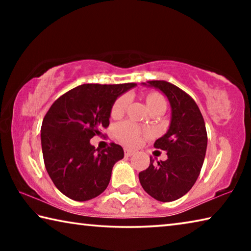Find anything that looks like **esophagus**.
<instances>
[{
	"label": "esophagus",
	"instance_id": "obj_1",
	"mask_svg": "<svg viewBox=\"0 0 251 251\" xmlns=\"http://www.w3.org/2000/svg\"><path fill=\"white\" fill-rule=\"evenodd\" d=\"M124 152H125L126 156H131V155L135 154V151L129 150V148H124Z\"/></svg>",
	"mask_w": 251,
	"mask_h": 251
}]
</instances>
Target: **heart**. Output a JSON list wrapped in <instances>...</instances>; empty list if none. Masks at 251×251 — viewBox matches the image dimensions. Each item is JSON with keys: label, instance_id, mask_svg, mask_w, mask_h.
I'll return each mask as SVG.
<instances>
[{"label": "heart", "instance_id": "heart-1", "mask_svg": "<svg viewBox=\"0 0 251 251\" xmlns=\"http://www.w3.org/2000/svg\"><path fill=\"white\" fill-rule=\"evenodd\" d=\"M129 100L130 96L128 94H124L118 97L114 101L112 109H110V116L113 118H120L124 115L127 107H128ZM146 103L151 112L166 108V100L160 94L155 92L148 93L146 95ZM115 134L118 141H121L125 145L136 146L142 142L144 136L150 135V130L139 128L137 125H135L131 122H123L116 126Z\"/></svg>", "mask_w": 251, "mask_h": 251}]
</instances>
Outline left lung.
<instances>
[{
	"mask_svg": "<svg viewBox=\"0 0 251 251\" xmlns=\"http://www.w3.org/2000/svg\"><path fill=\"white\" fill-rule=\"evenodd\" d=\"M147 83L167 96L172 121L167 133L154 144L167 151V159L154 163L151 158L148 168L138 174L139 181L152 198L174 201L189 192L201 174L207 150L205 121L196 101L176 85L166 80Z\"/></svg>",
	"mask_w": 251,
	"mask_h": 251,
	"instance_id": "left-lung-1",
	"label": "left lung"
}]
</instances>
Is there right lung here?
Wrapping results in <instances>:
<instances>
[{
	"instance_id": "add662e5",
	"label": "right lung",
	"mask_w": 251,
	"mask_h": 251,
	"mask_svg": "<svg viewBox=\"0 0 251 251\" xmlns=\"http://www.w3.org/2000/svg\"><path fill=\"white\" fill-rule=\"evenodd\" d=\"M135 85H79L59 96L48 110L41 127L44 164L65 196L85 201L107 188L114 164L124 157V151L115 143L95 150L90 141L107 128L114 101Z\"/></svg>"
}]
</instances>
